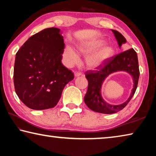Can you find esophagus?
<instances>
[{"label": "esophagus", "instance_id": "obj_1", "mask_svg": "<svg viewBox=\"0 0 156 156\" xmlns=\"http://www.w3.org/2000/svg\"><path fill=\"white\" fill-rule=\"evenodd\" d=\"M82 73L80 72H74V76H76V77H78V76H81Z\"/></svg>", "mask_w": 156, "mask_h": 156}]
</instances>
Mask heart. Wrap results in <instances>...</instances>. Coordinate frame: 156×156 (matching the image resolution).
Instances as JSON below:
<instances>
[{
    "label": "heart",
    "mask_w": 156,
    "mask_h": 156,
    "mask_svg": "<svg viewBox=\"0 0 156 156\" xmlns=\"http://www.w3.org/2000/svg\"><path fill=\"white\" fill-rule=\"evenodd\" d=\"M104 44L105 41H98L93 43L82 44L79 47V50L82 54H89L85 58V64L87 67L90 69L98 67L114 55L115 50L112 45L108 44L102 47L101 48H100ZM98 49L99 50H98ZM62 60L65 65L72 67L79 62L80 56L72 46L67 45L63 50Z\"/></svg>",
    "instance_id": "b5f03b06"
}]
</instances>
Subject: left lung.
<instances>
[{
	"instance_id": "left-lung-1",
	"label": "left lung",
	"mask_w": 156,
	"mask_h": 156,
	"mask_svg": "<svg viewBox=\"0 0 156 156\" xmlns=\"http://www.w3.org/2000/svg\"><path fill=\"white\" fill-rule=\"evenodd\" d=\"M114 34L118 45L120 47L126 41L125 37L118 31L112 30ZM122 70L129 73L133 78L134 88L130 96L126 101L118 105L108 104L101 96V84L111 73ZM88 80V89L84 98V101L89 109L98 113L111 114L117 113L124 109L135 94L138 86L140 71L138 56L133 49H130L110 58L104 62L103 65L97 67L96 70H89L85 72Z\"/></svg>"
}]
</instances>
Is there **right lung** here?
Segmentation results:
<instances>
[{
	"label": "right lung",
	"mask_w": 156,
	"mask_h": 156,
	"mask_svg": "<svg viewBox=\"0 0 156 156\" xmlns=\"http://www.w3.org/2000/svg\"><path fill=\"white\" fill-rule=\"evenodd\" d=\"M65 49L58 28H47L31 36L16 54L14 83L16 93L34 110L54 107L63 89L74 78L62 64Z\"/></svg>",
	"instance_id": "right-lung-1"
}]
</instances>
